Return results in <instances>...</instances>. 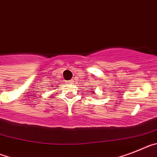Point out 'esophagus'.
I'll return each mask as SVG.
<instances>
[{"mask_svg": "<svg viewBox=\"0 0 157 157\" xmlns=\"http://www.w3.org/2000/svg\"><path fill=\"white\" fill-rule=\"evenodd\" d=\"M74 82V80H71V83H73Z\"/></svg>", "mask_w": 157, "mask_h": 157, "instance_id": "esophagus-1", "label": "esophagus"}]
</instances>
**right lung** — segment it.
I'll list each match as a JSON object with an SVG mask.
<instances>
[{
	"label": "right lung",
	"mask_w": 157,
	"mask_h": 157,
	"mask_svg": "<svg viewBox=\"0 0 157 157\" xmlns=\"http://www.w3.org/2000/svg\"><path fill=\"white\" fill-rule=\"evenodd\" d=\"M51 87H52V86H51Z\"/></svg>",
	"instance_id": "1"
}]
</instances>
